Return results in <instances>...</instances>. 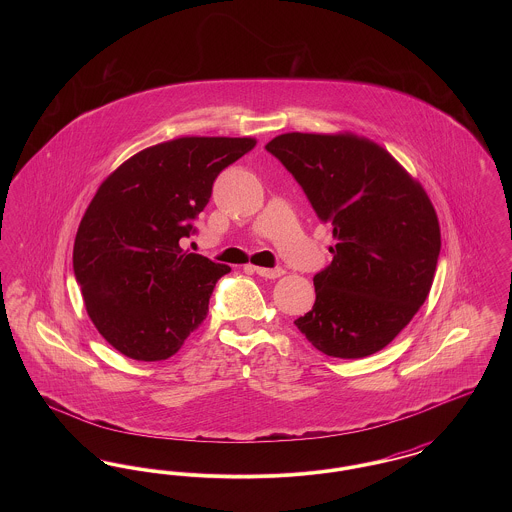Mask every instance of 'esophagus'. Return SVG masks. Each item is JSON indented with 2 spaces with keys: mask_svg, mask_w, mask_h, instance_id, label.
Returning a JSON list of instances; mask_svg holds the SVG:
<instances>
[{
  "mask_svg": "<svg viewBox=\"0 0 512 512\" xmlns=\"http://www.w3.org/2000/svg\"><path fill=\"white\" fill-rule=\"evenodd\" d=\"M253 270H255L259 276H263V278H270V280L280 278V276L286 272L284 268L253 267Z\"/></svg>",
  "mask_w": 512,
  "mask_h": 512,
  "instance_id": "obj_1",
  "label": "esophagus"
}]
</instances>
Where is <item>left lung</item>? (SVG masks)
<instances>
[{
    "label": "left lung",
    "mask_w": 512,
    "mask_h": 512,
    "mask_svg": "<svg viewBox=\"0 0 512 512\" xmlns=\"http://www.w3.org/2000/svg\"><path fill=\"white\" fill-rule=\"evenodd\" d=\"M267 151L332 224L334 259L313 278V309L295 320L318 351L361 359L384 349L426 301L441 232L436 209L388 149L353 132H288Z\"/></svg>",
    "instance_id": "obj_1"
}]
</instances>
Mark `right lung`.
<instances>
[{"label": "right lung", "mask_w": 512, "mask_h": 512, "mask_svg": "<svg viewBox=\"0 0 512 512\" xmlns=\"http://www.w3.org/2000/svg\"><path fill=\"white\" fill-rule=\"evenodd\" d=\"M255 138L182 136L146 147L111 172L74 238L73 267L99 334L134 361H165L207 317L230 267L188 253L192 220L222 169Z\"/></svg>", "instance_id": "right-lung-1"}]
</instances>
